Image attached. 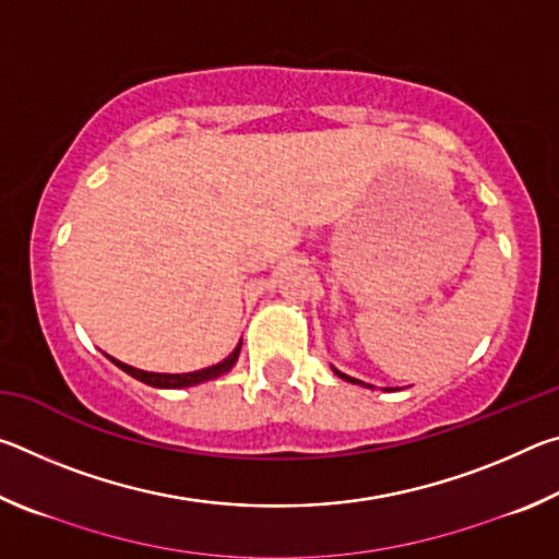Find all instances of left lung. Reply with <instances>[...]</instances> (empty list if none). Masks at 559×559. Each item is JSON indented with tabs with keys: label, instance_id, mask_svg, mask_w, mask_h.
Returning a JSON list of instances; mask_svg holds the SVG:
<instances>
[{
	"label": "left lung",
	"instance_id": "left-lung-1",
	"mask_svg": "<svg viewBox=\"0 0 559 559\" xmlns=\"http://www.w3.org/2000/svg\"><path fill=\"white\" fill-rule=\"evenodd\" d=\"M333 372L340 377V380H345V382H349V384H359V386H367V390H374V384H367V382H362V380H355V377L340 372V370H335V367H333ZM384 392H394V390H392V386H384Z\"/></svg>",
	"mask_w": 559,
	"mask_h": 559
}]
</instances>
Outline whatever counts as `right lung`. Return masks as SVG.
Returning <instances> with one entry per match:
<instances>
[{
  "label": "right lung",
  "instance_id": "obj_1",
  "mask_svg": "<svg viewBox=\"0 0 559 559\" xmlns=\"http://www.w3.org/2000/svg\"><path fill=\"white\" fill-rule=\"evenodd\" d=\"M241 353V343L234 347V353L229 357H224L222 362H216L212 367H204V370H197V372H182V374H167V372H145V370H138V367L120 362V359L106 355L112 365H118L122 372H128L130 377H135V380L145 382L150 386H157V390H185V386H194V384H202V382H210L216 380V377H222L231 370L236 365V359H239Z\"/></svg>",
  "mask_w": 559,
  "mask_h": 559
}]
</instances>
